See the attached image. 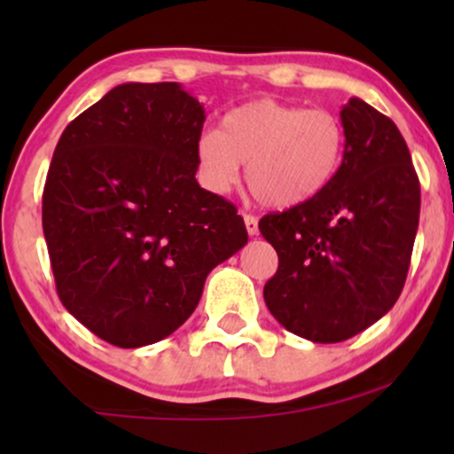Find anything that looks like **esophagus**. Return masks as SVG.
<instances>
[{
    "instance_id": "34e87169",
    "label": "esophagus",
    "mask_w": 454,
    "mask_h": 454,
    "mask_svg": "<svg viewBox=\"0 0 454 454\" xmlns=\"http://www.w3.org/2000/svg\"><path fill=\"white\" fill-rule=\"evenodd\" d=\"M243 222H245V228H247L249 237H256V234H258V217L252 215V213H245Z\"/></svg>"
}]
</instances>
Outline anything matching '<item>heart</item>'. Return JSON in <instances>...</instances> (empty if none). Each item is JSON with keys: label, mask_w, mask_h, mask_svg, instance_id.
<instances>
[{"label": "heart", "mask_w": 454, "mask_h": 454, "mask_svg": "<svg viewBox=\"0 0 454 454\" xmlns=\"http://www.w3.org/2000/svg\"><path fill=\"white\" fill-rule=\"evenodd\" d=\"M346 151V128L333 111L258 98L223 114L220 129L198 143L207 185L226 192L245 184L256 200L275 209L303 205L326 190Z\"/></svg>", "instance_id": "obj_1"}]
</instances>
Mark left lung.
<instances>
[{
  "instance_id": "8db88e82",
  "label": "left lung",
  "mask_w": 454,
  "mask_h": 454,
  "mask_svg": "<svg viewBox=\"0 0 454 454\" xmlns=\"http://www.w3.org/2000/svg\"><path fill=\"white\" fill-rule=\"evenodd\" d=\"M346 151L326 190L260 220L279 256L264 303L286 331L316 343L350 340L397 303L420 215V184L387 114L352 98Z\"/></svg>"
}]
</instances>
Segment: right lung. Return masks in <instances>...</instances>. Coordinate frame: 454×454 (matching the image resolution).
<instances>
[{
    "mask_svg": "<svg viewBox=\"0 0 454 454\" xmlns=\"http://www.w3.org/2000/svg\"><path fill=\"white\" fill-rule=\"evenodd\" d=\"M202 123L176 82H126L57 143L43 194L57 294L113 346L175 333L207 275L247 243L237 207L196 181Z\"/></svg>",
    "mask_w": 454,
    "mask_h": 454,
    "instance_id": "1",
    "label": "right lung"
}]
</instances>
